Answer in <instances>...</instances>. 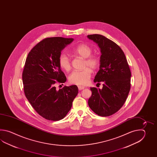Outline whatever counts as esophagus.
<instances>
[{
  "mask_svg": "<svg viewBox=\"0 0 157 157\" xmlns=\"http://www.w3.org/2000/svg\"><path fill=\"white\" fill-rule=\"evenodd\" d=\"M78 90H82L85 89V87L81 86H78Z\"/></svg>",
  "mask_w": 157,
  "mask_h": 157,
  "instance_id": "1",
  "label": "esophagus"
}]
</instances>
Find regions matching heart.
<instances>
[{
    "mask_svg": "<svg viewBox=\"0 0 157 157\" xmlns=\"http://www.w3.org/2000/svg\"><path fill=\"white\" fill-rule=\"evenodd\" d=\"M74 56L81 57L84 59L83 68L81 71H75L69 76L70 82L78 85H85L89 83L93 70H95L99 66L100 61L96 56L91 55L93 49L91 47L85 44H81L74 47L70 50ZM58 63L60 68L68 72L71 69V63L68 56L66 54L62 53L58 58Z\"/></svg>",
    "mask_w": 157,
    "mask_h": 157,
    "instance_id": "obj_1",
    "label": "heart"
}]
</instances>
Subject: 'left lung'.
Segmentation results:
<instances>
[{
  "mask_svg": "<svg viewBox=\"0 0 157 157\" xmlns=\"http://www.w3.org/2000/svg\"><path fill=\"white\" fill-rule=\"evenodd\" d=\"M87 37L98 44L101 56L99 70L94 81L102 89L91 87L88 104L95 113L107 117L116 113L126 101L131 88L130 69L123 50L113 41L99 34Z\"/></svg>",
  "mask_w": 157,
  "mask_h": 157,
  "instance_id": "obj_1",
  "label": "left lung"
}]
</instances>
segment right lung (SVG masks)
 <instances>
[{"label":"right lung","mask_w":157,"mask_h":157,"mask_svg":"<svg viewBox=\"0 0 157 157\" xmlns=\"http://www.w3.org/2000/svg\"><path fill=\"white\" fill-rule=\"evenodd\" d=\"M74 39L47 37L28 54L22 73L24 93L37 113L49 121L63 119L70 110L78 94L76 85L64 86L58 91L56 83H64L66 77L58 58L61 51Z\"/></svg>","instance_id":"obj_1"}]
</instances>
